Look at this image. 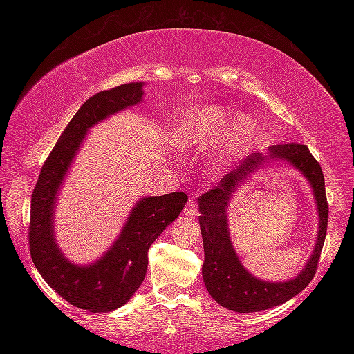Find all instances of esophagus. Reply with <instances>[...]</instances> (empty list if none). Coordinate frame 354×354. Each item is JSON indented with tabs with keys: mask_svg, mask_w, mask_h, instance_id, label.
<instances>
[{
	"mask_svg": "<svg viewBox=\"0 0 354 354\" xmlns=\"http://www.w3.org/2000/svg\"><path fill=\"white\" fill-rule=\"evenodd\" d=\"M184 214H185V217H187V218H196V217H198V206H196L195 200L190 198L187 201V206H185V209H184Z\"/></svg>",
	"mask_w": 354,
	"mask_h": 354,
	"instance_id": "esophagus-1",
	"label": "esophagus"
}]
</instances>
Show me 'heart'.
I'll use <instances>...</instances> for the list:
<instances>
[{
    "instance_id": "heart-1",
    "label": "heart",
    "mask_w": 354,
    "mask_h": 354,
    "mask_svg": "<svg viewBox=\"0 0 354 354\" xmlns=\"http://www.w3.org/2000/svg\"><path fill=\"white\" fill-rule=\"evenodd\" d=\"M256 133L247 113H234L227 106L205 104L185 112L173 129V145L181 151H203L220 139L214 164L223 169L237 158Z\"/></svg>"
}]
</instances>
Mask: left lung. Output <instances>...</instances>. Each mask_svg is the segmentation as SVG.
<instances>
[{
	"mask_svg": "<svg viewBox=\"0 0 354 354\" xmlns=\"http://www.w3.org/2000/svg\"><path fill=\"white\" fill-rule=\"evenodd\" d=\"M272 162L289 163L302 173L313 189L319 214V231L313 253L304 270L287 281H267L250 274L232 247L227 225V207L234 199L235 192L257 169ZM198 207L201 214L198 221L205 247L203 281L207 292L220 306L245 314L270 309L298 295L314 278L326 237L328 203L322 167L313 158L306 145L283 143L268 147L266 154L259 151L250 154L221 179L217 187L200 196Z\"/></svg>",
	"mask_w": 354,
	"mask_h": 354,
	"instance_id": "1",
	"label": "left lung"
}]
</instances>
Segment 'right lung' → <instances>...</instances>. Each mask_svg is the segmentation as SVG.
Listing matches in <instances>:
<instances>
[{
  "mask_svg": "<svg viewBox=\"0 0 354 354\" xmlns=\"http://www.w3.org/2000/svg\"><path fill=\"white\" fill-rule=\"evenodd\" d=\"M143 86L123 84L88 98L48 156L32 192L29 248L34 266L59 295L88 313H111L133 298L145 279L149 247L187 203L184 192L143 196L131 209L111 248L87 266L70 261L57 245L55 212L59 190L87 133L111 115L142 103Z\"/></svg>",
  "mask_w": 354,
  "mask_h": 354,
  "instance_id": "add662e5",
  "label": "right lung"
}]
</instances>
